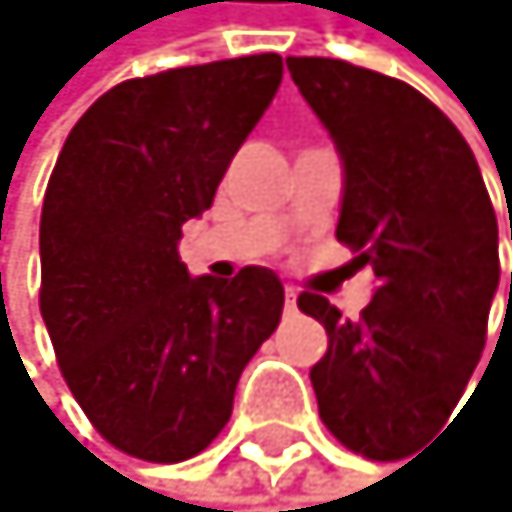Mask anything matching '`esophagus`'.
<instances>
[{
    "mask_svg": "<svg viewBox=\"0 0 512 512\" xmlns=\"http://www.w3.org/2000/svg\"><path fill=\"white\" fill-rule=\"evenodd\" d=\"M284 304H288V311H294V307H297V291L294 288H284Z\"/></svg>",
    "mask_w": 512,
    "mask_h": 512,
    "instance_id": "obj_1",
    "label": "esophagus"
}]
</instances>
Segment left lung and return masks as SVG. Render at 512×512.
Returning a JSON list of instances; mask_svg holds the SVG:
<instances>
[{
  "mask_svg": "<svg viewBox=\"0 0 512 512\" xmlns=\"http://www.w3.org/2000/svg\"><path fill=\"white\" fill-rule=\"evenodd\" d=\"M288 72L344 161L337 241L377 278L354 321L321 294L297 297L327 331L317 410L347 450L400 460L447 424L487 344L497 211L457 125L417 88L314 55H291Z\"/></svg>",
  "mask_w": 512,
  "mask_h": 512,
  "instance_id": "8db88e82",
  "label": "left lung"
}]
</instances>
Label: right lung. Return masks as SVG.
I'll list each match as a JSON object with an SVG mask.
<instances>
[{
  "label": "right lung",
  "mask_w": 512,
  "mask_h": 512,
  "mask_svg": "<svg viewBox=\"0 0 512 512\" xmlns=\"http://www.w3.org/2000/svg\"><path fill=\"white\" fill-rule=\"evenodd\" d=\"M281 75L264 52L128 78L59 151L39 224L42 321L78 407L128 457L205 450L281 321L274 271L191 278L178 258L181 224L211 208Z\"/></svg>",
  "instance_id": "1"
}]
</instances>
